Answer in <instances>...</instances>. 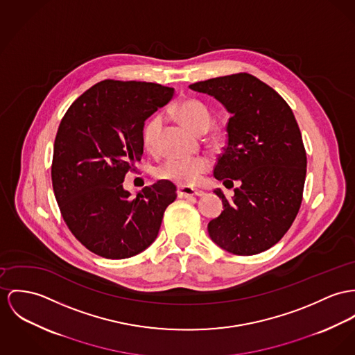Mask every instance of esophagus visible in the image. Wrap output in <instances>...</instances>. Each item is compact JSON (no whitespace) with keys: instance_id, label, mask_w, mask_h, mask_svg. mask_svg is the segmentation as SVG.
Masks as SVG:
<instances>
[{"instance_id":"34e87169","label":"esophagus","mask_w":355,"mask_h":355,"mask_svg":"<svg viewBox=\"0 0 355 355\" xmlns=\"http://www.w3.org/2000/svg\"><path fill=\"white\" fill-rule=\"evenodd\" d=\"M191 196L201 197V196H204V191L193 189L191 187H180L178 188V197L182 198V197H191Z\"/></svg>"}]
</instances>
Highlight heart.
I'll list each match as a JSON object with an SVG mask.
<instances>
[{
	"instance_id": "obj_1",
	"label": "heart",
	"mask_w": 355,
	"mask_h": 355,
	"mask_svg": "<svg viewBox=\"0 0 355 355\" xmlns=\"http://www.w3.org/2000/svg\"><path fill=\"white\" fill-rule=\"evenodd\" d=\"M175 114L178 119L196 134H204L212 124L211 113L204 104L197 100H185L175 107ZM164 113L154 114L143 130L144 144L150 148L157 146L164 127ZM209 161L205 157L193 158H171L167 159L158 168V175L164 180L173 181L180 185H194L198 182L201 175L209 170Z\"/></svg>"
}]
</instances>
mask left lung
Returning a JSON list of instances; mask_svg holds the SVG:
<instances>
[{
  "instance_id": "obj_1",
  "label": "left lung",
  "mask_w": 355,
  "mask_h": 355,
  "mask_svg": "<svg viewBox=\"0 0 355 355\" xmlns=\"http://www.w3.org/2000/svg\"><path fill=\"white\" fill-rule=\"evenodd\" d=\"M218 100L231 114L227 146L214 175L234 189L224 211L208 223L211 239L235 255L259 254L279 242L297 216L306 155L295 114L265 82L239 73L189 85Z\"/></svg>"
}]
</instances>
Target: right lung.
<instances>
[{"instance_id":"obj_1","label":"right lung","mask_w":355,"mask_h":355,"mask_svg":"<svg viewBox=\"0 0 355 355\" xmlns=\"http://www.w3.org/2000/svg\"><path fill=\"white\" fill-rule=\"evenodd\" d=\"M173 96V87L159 83L105 80L80 96L59 124L51 167L55 198L73 235L100 257L123 259L146 250L177 198L167 180L135 198L123 187L141 159L146 120Z\"/></svg>"}]
</instances>
